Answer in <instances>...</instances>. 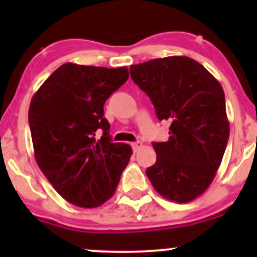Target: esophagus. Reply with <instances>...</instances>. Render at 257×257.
Here are the masks:
<instances>
[{
  "label": "esophagus",
  "instance_id": "34e87169",
  "mask_svg": "<svg viewBox=\"0 0 257 257\" xmlns=\"http://www.w3.org/2000/svg\"><path fill=\"white\" fill-rule=\"evenodd\" d=\"M142 147H143V143H142V142H136V143H132V148H133L134 153L139 152Z\"/></svg>",
  "mask_w": 257,
  "mask_h": 257
}]
</instances>
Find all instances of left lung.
<instances>
[{
    "instance_id": "8db88e82",
    "label": "left lung",
    "mask_w": 257,
    "mask_h": 257,
    "mask_svg": "<svg viewBox=\"0 0 257 257\" xmlns=\"http://www.w3.org/2000/svg\"><path fill=\"white\" fill-rule=\"evenodd\" d=\"M131 77L150 98L158 119L170 123L168 142L153 143L157 162L147 177L163 198L193 201L214 180L229 141L221 84L185 56L134 64Z\"/></svg>"
}]
</instances>
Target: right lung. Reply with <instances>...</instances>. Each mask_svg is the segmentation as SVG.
<instances>
[{"label":"right lung","mask_w":257,"mask_h":257,"mask_svg":"<svg viewBox=\"0 0 257 257\" xmlns=\"http://www.w3.org/2000/svg\"><path fill=\"white\" fill-rule=\"evenodd\" d=\"M126 67L62 64L35 93L28 110L36 162L59 195L92 209L113 196L133 154L112 143L104 103L126 82ZM103 131L100 140L96 133Z\"/></svg>","instance_id":"add662e5"}]
</instances>
